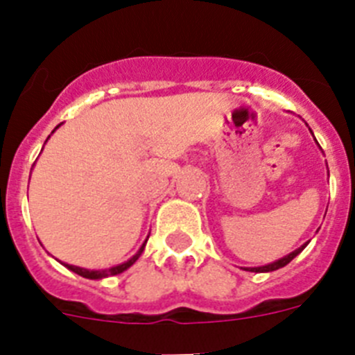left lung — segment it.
<instances>
[{
	"mask_svg": "<svg viewBox=\"0 0 355 355\" xmlns=\"http://www.w3.org/2000/svg\"><path fill=\"white\" fill-rule=\"evenodd\" d=\"M304 247H300V249L293 250V252H290L288 256H284V258L281 259H275L274 263H268V265H263V266H254V268H247L249 272H274V270H279V268H283V266H286L288 263L291 261V259L297 256L299 252H302Z\"/></svg>",
	"mask_w": 355,
	"mask_h": 355,
	"instance_id": "1",
	"label": "left lung"
}]
</instances>
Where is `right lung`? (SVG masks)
Returning <instances> with one entry per match:
<instances>
[{
  "mask_svg": "<svg viewBox=\"0 0 355 355\" xmlns=\"http://www.w3.org/2000/svg\"><path fill=\"white\" fill-rule=\"evenodd\" d=\"M142 250H144V245L140 247L139 252L135 254V256H131V258L128 259V261L121 263V265L112 266V268H105V270H87V268H80V266L67 265V263H65V266H67V268L71 272H74V274L81 275V277H85V279H105V277H110V275H117V274H122V272H124V270H128V268H130V266L133 265V263L140 258V254H142Z\"/></svg>",
  "mask_w": 355,
  "mask_h": 355,
  "instance_id": "right-lung-1",
  "label": "right lung"
}]
</instances>
